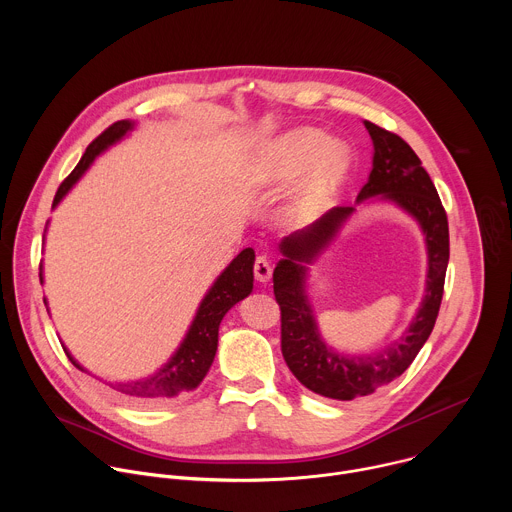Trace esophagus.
<instances>
[{
    "instance_id": "34e87169",
    "label": "esophagus",
    "mask_w": 512,
    "mask_h": 512,
    "mask_svg": "<svg viewBox=\"0 0 512 512\" xmlns=\"http://www.w3.org/2000/svg\"><path fill=\"white\" fill-rule=\"evenodd\" d=\"M253 273H255V277H257L259 281H269V279H271V265H269L267 257L259 255V257L255 259V263H253Z\"/></svg>"
}]
</instances>
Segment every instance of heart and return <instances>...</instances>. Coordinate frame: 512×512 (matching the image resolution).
Wrapping results in <instances>:
<instances>
[{"instance_id": "b5f03b06", "label": "heart", "mask_w": 512, "mask_h": 512, "mask_svg": "<svg viewBox=\"0 0 512 512\" xmlns=\"http://www.w3.org/2000/svg\"><path fill=\"white\" fill-rule=\"evenodd\" d=\"M350 170V152L344 143L314 127H300L267 143L249 166V184L255 190L277 192L296 184L300 190L291 202V216L298 221L324 212Z\"/></svg>"}]
</instances>
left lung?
Instances as JSON below:
<instances>
[{
  "instance_id": "left-lung-1",
  "label": "left lung",
  "mask_w": 512,
  "mask_h": 512,
  "mask_svg": "<svg viewBox=\"0 0 512 512\" xmlns=\"http://www.w3.org/2000/svg\"><path fill=\"white\" fill-rule=\"evenodd\" d=\"M373 139V170L356 202L391 200L419 223L427 245V285L423 302L399 340L381 352L346 356L320 336L306 296V263H312L336 237L354 206H336L318 221L281 241L283 259L273 271V294L281 310V352L294 377L310 391L338 401L375 393L403 375L429 338L442 306L450 261L448 216L417 154L397 133L364 121Z\"/></svg>"
}]
</instances>
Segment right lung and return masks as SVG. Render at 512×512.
I'll return each instance as SVG.
<instances>
[{
  "instance_id": "1",
  "label": "right lung",
  "mask_w": 512,
  "mask_h": 512,
  "mask_svg": "<svg viewBox=\"0 0 512 512\" xmlns=\"http://www.w3.org/2000/svg\"><path fill=\"white\" fill-rule=\"evenodd\" d=\"M133 129V121H117L109 125L97 139L91 141L85 156L77 164V168L68 174V178L58 186L52 208L58 206V202L68 194V190L79 182V178L87 172V168L93 164V160L103 154L109 145L117 143L127 135V131ZM253 263H255V251L243 249L229 267L216 277L208 294L198 306V312L174 352V356L164 364V367L139 381H127V383H107L117 395H121L125 401L135 405H160L168 399H174L176 395L184 391L196 389L202 379L206 377L210 364L216 354L218 346V326L225 314L243 298H247L253 289ZM40 283H42V265H40ZM46 304V300H44ZM68 360L75 364L79 371H85L81 364L72 358V354L64 348Z\"/></svg>"
}]
</instances>
